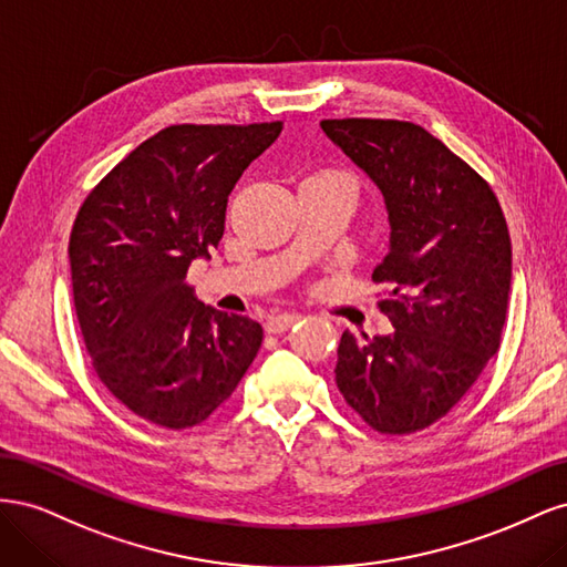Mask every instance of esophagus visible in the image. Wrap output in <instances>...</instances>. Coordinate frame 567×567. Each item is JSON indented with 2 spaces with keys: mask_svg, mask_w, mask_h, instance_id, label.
<instances>
[{
  "mask_svg": "<svg viewBox=\"0 0 567 567\" xmlns=\"http://www.w3.org/2000/svg\"><path fill=\"white\" fill-rule=\"evenodd\" d=\"M300 319V315H277V317H269L267 321H265V331L267 333H284V331H288L290 326H293L296 321Z\"/></svg>",
  "mask_w": 567,
  "mask_h": 567,
  "instance_id": "obj_1",
  "label": "esophagus"
}]
</instances>
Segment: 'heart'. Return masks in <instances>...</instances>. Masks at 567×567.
Instances as JSON below:
<instances>
[{
    "label": "heart",
    "mask_w": 567,
    "mask_h": 567,
    "mask_svg": "<svg viewBox=\"0 0 567 567\" xmlns=\"http://www.w3.org/2000/svg\"><path fill=\"white\" fill-rule=\"evenodd\" d=\"M312 179H323V182H331L336 186H340L342 192H348L352 198L357 194V184L348 177V175H340V173H321V175H315Z\"/></svg>",
    "instance_id": "obj_1"
}]
</instances>
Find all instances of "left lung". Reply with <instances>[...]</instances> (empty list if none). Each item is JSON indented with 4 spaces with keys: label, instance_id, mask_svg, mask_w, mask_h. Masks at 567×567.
<instances>
[{
    "label": "left lung",
    "instance_id": "obj_1",
    "mask_svg": "<svg viewBox=\"0 0 567 567\" xmlns=\"http://www.w3.org/2000/svg\"><path fill=\"white\" fill-rule=\"evenodd\" d=\"M379 188L388 255L373 281L392 331L340 338L336 383L373 431H423L468 392L502 342L511 236L489 184L431 132L400 120H323Z\"/></svg>",
    "mask_w": 567,
    "mask_h": 567
}]
</instances>
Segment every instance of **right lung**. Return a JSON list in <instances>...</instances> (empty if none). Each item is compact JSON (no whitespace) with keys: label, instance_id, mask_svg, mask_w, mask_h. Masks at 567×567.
Here are the masks:
<instances>
[{"label":"right lung","instance_id":"right-lung-1","mask_svg":"<svg viewBox=\"0 0 567 567\" xmlns=\"http://www.w3.org/2000/svg\"><path fill=\"white\" fill-rule=\"evenodd\" d=\"M281 123L175 125L136 146L82 203L68 244L94 371L169 431L208 419L260 350L262 326L194 298L186 271L225 234L227 198Z\"/></svg>","mask_w":567,"mask_h":567}]
</instances>
